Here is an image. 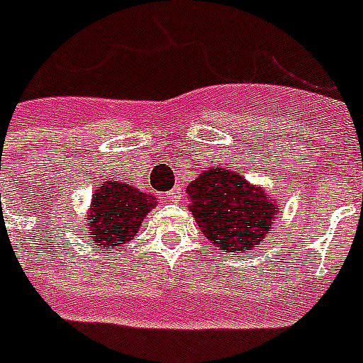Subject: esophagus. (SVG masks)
Returning a JSON list of instances; mask_svg holds the SVG:
<instances>
[{
  "label": "esophagus",
  "instance_id": "34e87169",
  "mask_svg": "<svg viewBox=\"0 0 363 363\" xmlns=\"http://www.w3.org/2000/svg\"><path fill=\"white\" fill-rule=\"evenodd\" d=\"M166 199H167V201H172V203L181 201V199H182V190L179 186H175V188H173V190L167 191Z\"/></svg>",
  "mask_w": 363,
  "mask_h": 363
}]
</instances>
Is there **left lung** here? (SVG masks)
<instances>
[{
    "mask_svg": "<svg viewBox=\"0 0 363 363\" xmlns=\"http://www.w3.org/2000/svg\"><path fill=\"white\" fill-rule=\"evenodd\" d=\"M190 211L216 250L231 255L261 244L278 216V201L229 169H208L186 188Z\"/></svg>",
    "mask_w": 363,
    "mask_h": 363,
    "instance_id": "1",
    "label": "left lung"
}]
</instances>
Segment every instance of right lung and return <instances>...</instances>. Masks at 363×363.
<instances>
[{"label": "right lung", "mask_w": 363, "mask_h": 363, "mask_svg": "<svg viewBox=\"0 0 363 363\" xmlns=\"http://www.w3.org/2000/svg\"><path fill=\"white\" fill-rule=\"evenodd\" d=\"M152 207L155 197L113 179L93 194L89 214L82 228L95 246L111 250L130 242Z\"/></svg>", "instance_id": "add662e5"}]
</instances>
